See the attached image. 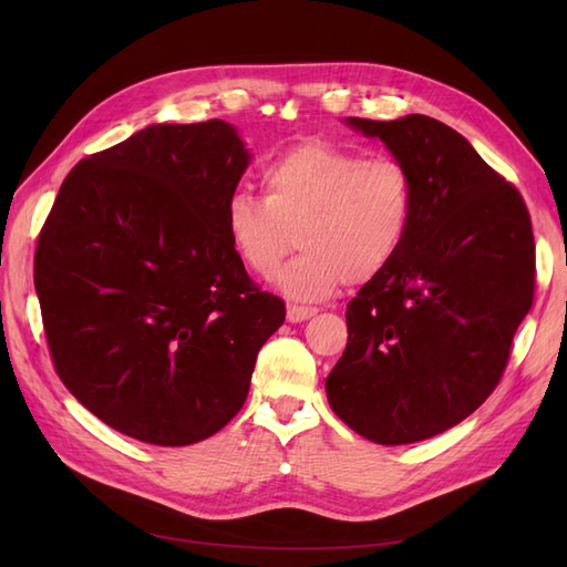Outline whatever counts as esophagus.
Masks as SVG:
<instances>
[{
	"label": "esophagus",
	"mask_w": 567,
	"mask_h": 567,
	"mask_svg": "<svg viewBox=\"0 0 567 567\" xmlns=\"http://www.w3.org/2000/svg\"><path fill=\"white\" fill-rule=\"evenodd\" d=\"M319 310L317 307H305V305H288V321L290 323H298V321H305L315 317Z\"/></svg>",
	"instance_id": "1"
}]
</instances>
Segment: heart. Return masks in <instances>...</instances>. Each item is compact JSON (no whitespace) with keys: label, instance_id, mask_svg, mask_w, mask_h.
<instances>
[{"label":"heart","instance_id":"b5f03b06","mask_svg":"<svg viewBox=\"0 0 567 567\" xmlns=\"http://www.w3.org/2000/svg\"><path fill=\"white\" fill-rule=\"evenodd\" d=\"M262 192L229 198V241L262 279L300 244L302 252L277 281L298 300L329 298L346 279L379 277L398 257L414 215V184L400 161L323 142L274 158L262 169Z\"/></svg>","mask_w":567,"mask_h":567}]
</instances>
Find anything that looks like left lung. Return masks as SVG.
<instances>
[{
    "label": "left lung",
    "instance_id": "left-lung-1",
    "mask_svg": "<svg viewBox=\"0 0 567 567\" xmlns=\"http://www.w3.org/2000/svg\"><path fill=\"white\" fill-rule=\"evenodd\" d=\"M346 123L409 169L414 215L398 257L348 305L326 398L362 437L411 444L471 416L499 383L535 296V236L516 186L440 120Z\"/></svg>",
    "mask_w": 567,
    "mask_h": 567
}]
</instances>
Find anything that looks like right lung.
Instances as JSON below:
<instances>
[{
    "label": "right lung",
    "mask_w": 567,
    "mask_h": 567,
    "mask_svg": "<svg viewBox=\"0 0 567 567\" xmlns=\"http://www.w3.org/2000/svg\"><path fill=\"white\" fill-rule=\"evenodd\" d=\"M250 153L225 120L148 125L80 161L35 252L63 385L96 419L161 447L221 431L286 319L236 255L225 215Z\"/></svg>",
    "instance_id": "obj_1"
}]
</instances>
